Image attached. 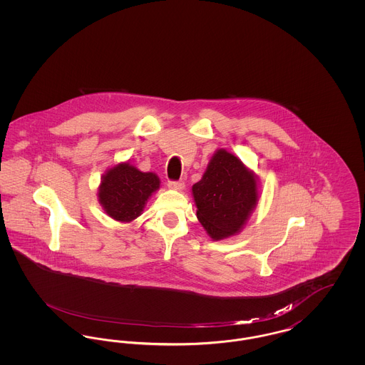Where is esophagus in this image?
<instances>
[{"mask_svg": "<svg viewBox=\"0 0 365 365\" xmlns=\"http://www.w3.org/2000/svg\"><path fill=\"white\" fill-rule=\"evenodd\" d=\"M168 187L173 190H183L185 189V182L183 180H170Z\"/></svg>", "mask_w": 365, "mask_h": 365, "instance_id": "1", "label": "esophagus"}]
</instances>
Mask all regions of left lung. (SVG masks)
I'll use <instances>...</instances> for the list:
<instances>
[{
    "label": "left lung",
    "instance_id": "left-lung-1",
    "mask_svg": "<svg viewBox=\"0 0 365 365\" xmlns=\"http://www.w3.org/2000/svg\"><path fill=\"white\" fill-rule=\"evenodd\" d=\"M192 195L200 223L213 240H222L238 232L256 207L257 185L238 157L217 150Z\"/></svg>",
    "mask_w": 365,
    "mask_h": 365
}]
</instances>
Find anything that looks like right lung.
<instances>
[{
    "label": "right lung",
    "instance_id": "right-lung-1",
    "mask_svg": "<svg viewBox=\"0 0 365 365\" xmlns=\"http://www.w3.org/2000/svg\"><path fill=\"white\" fill-rule=\"evenodd\" d=\"M160 186L152 173H140L130 164H119L109 170L101 182L98 197L105 212L119 222L137 219L148 198Z\"/></svg>",
    "mask_w": 365,
    "mask_h": 365
}]
</instances>
